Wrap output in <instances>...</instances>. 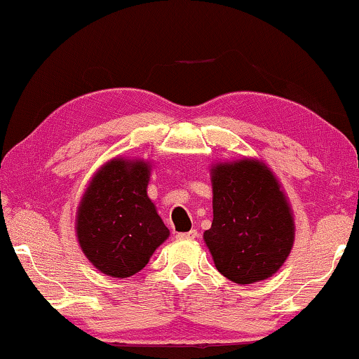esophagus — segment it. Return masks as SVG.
Here are the masks:
<instances>
[{
	"label": "esophagus",
	"instance_id": "34e87169",
	"mask_svg": "<svg viewBox=\"0 0 359 359\" xmlns=\"http://www.w3.org/2000/svg\"><path fill=\"white\" fill-rule=\"evenodd\" d=\"M177 237H179V238H190V240H194V238L198 237V232H197V230H190V232L177 233Z\"/></svg>",
	"mask_w": 359,
	"mask_h": 359
}]
</instances>
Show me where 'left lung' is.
<instances>
[{
  "label": "left lung",
  "instance_id": "left-lung-1",
  "mask_svg": "<svg viewBox=\"0 0 359 359\" xmlns=\"http://www.w3.org/2000/svg\"><path fill=\"white\" fill-rule=\"evenodd\" d=\"M213 222L203 233L217 270L238 285L275 273L294 238L290 207L273 174L257 161L212 172Z\"/></svg>",
  "mask_w": 359,
  "mask_h": 359
}]
</instances>
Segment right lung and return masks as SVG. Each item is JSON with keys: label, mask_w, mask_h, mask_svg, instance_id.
Returning a JSON list of instances; mask_svg holds the SVG:
<instances>
[{"label": "right lung", "mask_w": 359, "mask_h": 359, "mask_svg": "<svg viewBox=\"0 0 359 359\" xmlns=\"http://www.w3.org/2000/svg\"><path fill=\"white\" fill-rule=\"evenodd\" d=\"M149 165L114 158L94 175L78 212L84 255L102 273L126 278L147 265L169 237L147 197Z\"/></svg>", "instance_id": "add662e5"}]
</instances>
